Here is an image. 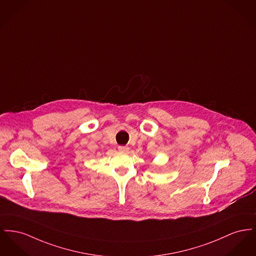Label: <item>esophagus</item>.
<instances>
[{"label": "esophagus", "instance_id": "1", "mask_svg": "<svg viewBox=\"0 0 256 256\" xmlns=\"http://www.w3.org/2000/svg\"><path fill=\"white\" fill-rule=\"evenodd\" d=\"M118 149H119L120 152H128V150H130V148L128 146H119Z\"/></svg>", "mask_w": 256, "mask_h": 256}]
</instances>
